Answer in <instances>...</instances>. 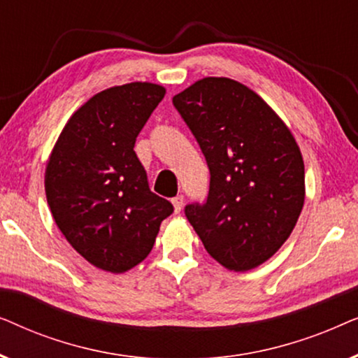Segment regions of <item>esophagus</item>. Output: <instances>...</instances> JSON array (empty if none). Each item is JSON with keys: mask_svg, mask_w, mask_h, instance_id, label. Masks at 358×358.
I'll return each mask as SVG.
<instances>
[{"mask_svg": "<svg viewBox=\"0 0 358 358\" xmlns=\"http://www.w3.org/2000/svg\"><path fill=\"white\" fill-rule=\"evenodd\" d=\"M173 205H174V212L179 213L184 207V195H176L173 199Z\"/></svg>", "mask_w": 358, "mask_h": 358, "instance_id": "esophagus-1", "label": "esophagus"}]
</instances>
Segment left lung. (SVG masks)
Wrapping results in <instances>:
<instances>
[{"instance_id":"obj_1","label":"left lung","mask_w":358,"mask_h":358,"mask_svg":"<svg viewBox=\"0 0 358 358\" xmlns=\"http://www.w3.org/2000/svg\"><path fill=\"white\" fill-rule=\"evenodd\" d=\"M173 104L210 169L207 200L185 205V217L223 267L261 266L290 236L305 202V164L292 131L229 78H203Z\"/></svg>"}]
</instances>
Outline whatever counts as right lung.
Listing matches in <instances>:
<instances>
[{
    "label": "right lung",
    "mask_w": 358,
    "mask_h": 358,
    "mask_svg": "<svg viewBox=\"0 0 358 358\" xmlns=\"http://www.w3.org/2000/svg\"><path fill=\"white\" fill-rule=\"evenodd\" d=\"M166 90L129 83L97 92L58 136L45 169L50 212L66 241L92 266L130 271L153 249L173 203L150 190L134 151Z\"/></svg>",
    "instance_id": "right-lung-1"
}]
</instances>
